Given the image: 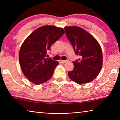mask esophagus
Listing matches in <instances>:
<instances>
[{"mask_svg":"<svg viewBox=\"0 0 120 120\" xmlns=\"http://www.w3.org/2000/svg\"><path fill=\"white\" fill-rule=\"evenodd\" d=\"M60 61L62 63H63V64H64V63H66V62H68V60H61Z\"/></svg>","mask_w":120,"mask_h":120,"instance_id":"1","label":"esophagus"}]
</instances>
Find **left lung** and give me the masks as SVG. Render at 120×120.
<instances>
[{
	"label": "left lung",
	"mask_w": 120,
	"mask_h": 120,
	"mask_svg": "<svg viewBox=\"0 0 120 120\" xmlns=\"http://www.w3.org/2000/svg\"><path fill=\"white\" fill-rule=\"evenodd\" d=\"M68 39L71 43L79 60L73 62L74 68L68 76L77 84L82 85L92 82L98 76L103 65L102 51L93 35L78 26L64 28Z\"/></svg>",
	"instance_id": "obj_1"
}]
</instances>
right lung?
Segmentation results:
<instances>
[{"label": "right lung", "mask_w": 120, "mask_h": 120, "mask_svg": "<svg viewBox=\"0 0 120 120\" xmlns=\"http://www.w3.org/2000/svg\"><path fill=\"white\" fill-rule=\"evenodd\" d=\"M64 33L62 28L43 26L24 41L19 50V62L24 76L30 82L40 85L51 78L59 62L46 58V53Z\"/></svg>", "instance_id": "add662e5"}]
</instances>
